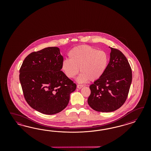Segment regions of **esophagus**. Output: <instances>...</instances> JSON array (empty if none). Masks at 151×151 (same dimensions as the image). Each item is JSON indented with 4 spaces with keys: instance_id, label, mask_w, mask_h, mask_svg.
<instances>
[{
    "instance_id": "obj_1",
    "label": "esophagus",
    "mask_w": 151,
    "mask_h": 151,
    "mask_svg": "<svg viewBox=\"0 0 151 151\" xmlns=\"http://www.w3.org/2000/svg\"><path fill=\"white\" fill-rule=\"evenodd\" d=\"M82 87H83V86L81 85H77V88H78V89H81Z\"/></svg>"
}]
</instances>
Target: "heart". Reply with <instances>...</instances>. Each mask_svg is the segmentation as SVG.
Listing matches in <instances>:
<instances>
[{"mask_svg":"<svg viewBox=\"0 0 151 151\" xmlns=\"http://www.w3.org/2000/svg\"><path fill=\"white\" fill-rule=\"evenodd\" d=\"M69 59H65L62 69L67 77L74 78L80 71L77 79L80 83L88 80L95 81L105 73L108 65V56L105 51L97 50L90 46L75 47L69 51Z\"/></svg>","mask_w":151,"mask_h":151,"instance_id":"obj_1","label":"heart"}]
</instances>
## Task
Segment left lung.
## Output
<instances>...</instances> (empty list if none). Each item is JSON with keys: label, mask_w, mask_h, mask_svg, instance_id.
Instances as JSON below:
<instances>
[{"label": "left lung", "mask_w": 151, "mask_h": 151, "mask_svg": "<svg viewBox=\"0 0 151 151\" xmlns=\"http://www.w3.org/2000/svg\"><path fill=\"white\" fill-rule=\"evenodd\" d=\"M110 59L105 73L90 86L87 102L93 110L102 112L116 111L127 99L132 82V70L120 51L110 47Z\"/></svg>", "instance_id": "8db88e82"}]
</instances>
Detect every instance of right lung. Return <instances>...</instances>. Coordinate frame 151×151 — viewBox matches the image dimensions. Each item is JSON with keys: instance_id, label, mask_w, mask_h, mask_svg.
<instances>
[{"instance_id": "right-lung-1", "label": "right lung", "mask_w": 151, "mask_h": 151, "mask_svg": "<svg viewBox=\"0 0 151 151\" xmlns=\"http://www.w3.org/2000/svg\"><path fill=\"white\" fill-rule=\"evenodd\" d=\"M63 56L58 47L27 55L19 73L24 96L29 106L45 114H58L68 106L76 85L61 70Z\"/></svg>"}]
</instances>
